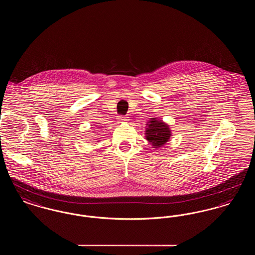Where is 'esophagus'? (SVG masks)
Returning a JSON list of instances; mask_svg holds the SVG:
<instances>
[{"instance_id": "34e87169", "label": "esophagus", "mask_w": 255, "mask_h": 255, "mask_svg": "<svg viewBox=\"0 0 255 255\" xmlns=\"http://www.w3.org/2000/svg\"><path fill=\"white\" fill-rule=\"evenodd\" d=\"M117 120L119 121V122H127L129 120H128V117H124V116H119L118 118H117Z\"/></svg>"}]
</instances>
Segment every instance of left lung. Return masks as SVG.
Instances as JSON below:
<instances>
[{
    "label": "left lung",
    "mask_w": 255,
    "mask_h": 255,
    "mask_svg": "<svg viewBox=\"0 0 255 255\" xmlns=\"http://www.w3.org/2000/svg\"><path fill=\"white\" fill-rule=\"evenodd\" d=\"M171 130L169 125L165 122L152 118L147 122L145 128V138L152 144L153 148H160L170 139Z\"/></svg>",
    "instance_id": "left-lung-1"
}]
</instances>
